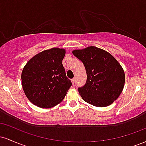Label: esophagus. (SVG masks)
Wrapping results in <instances>:
<instances>
[{
	"label": "esophagus",
	"instance_id": "1",
	"mask_svg": "<svg viewBox=\"0 0 146 146\" xmlns=\"http://www.w3.org/2000/svg\"><path fill=\"white\" fill-rule=\"evenodd\" d=\"M72 81V84H73V86H75V85H76V82H75V78H73L71 80Z\"/></svg>",
	"mask_w": 146,
	"mask_h": 146
}]
</instances>
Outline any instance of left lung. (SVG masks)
Returning a JSON list of instances; mask_svg holds the SVG:
<instances>
[{
  "instance_id": "1",
  "label": "left lung",
  "mask_w": 146,
  "mask_h": 146,
  "mask_svg": "<svg viewBox=\"0 0 146 146\" xmlns=\"http://www.w3.org/2000/svg\"><path fill=\"white\" fill-rule=\"evenodd\" d=\"M86 71L84 86L78 88L82 98L97 107L108 106L119 98L123 89L125 73L110 53L96 46L73 51Z\"/></svg>"
}]
</instances>
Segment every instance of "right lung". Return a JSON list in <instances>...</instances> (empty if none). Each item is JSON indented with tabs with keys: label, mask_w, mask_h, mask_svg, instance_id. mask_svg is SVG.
I'll return each mask as SVG.
<instances>
[{
	"label": "right lung",
	"mask_w": 146,
	"mask_h": 146,
	"mask_svg": "<svg viewBox=\"0 0 146 146\" xmlns=\"http://www.w3.org/2000/svg\"><path fill=\"white\" fill-rule=\"evenodd\" d=\"M66 51L52 48L30 59L21 74L22 86L31 103L40 108H49L64 98L72 83L66 75L62 60Z\"/></svg>",
	"instance_id": "add662e5"
}]
</instances>
